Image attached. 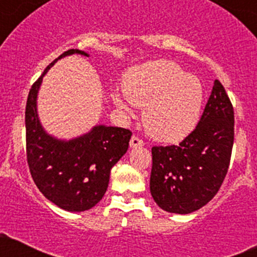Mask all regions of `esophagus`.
I'll list each match as a JSON object with an SVG mask.
<instances>
[{"label": "esophagus", "instance_id": "1", "mask_svg": "<svg viewBox=\"0 0 257 257\" xmlns=\"http://www.w3.org/2000/svg\"><path fill=\"white\" fill-rule=\"evenodd\" d=\"M144 146V141L141 139H139L138 136H133L130 140V148L135 149V148H141Z\"/></svg>", "mask_w": 257, "mask_h": 257}]
</instances>
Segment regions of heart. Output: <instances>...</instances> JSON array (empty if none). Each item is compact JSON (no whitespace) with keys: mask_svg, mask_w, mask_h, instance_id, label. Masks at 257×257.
Here are the masks:
<instances>
[{"mask_svg":"<svg viewBox=\"0 0 257 257\" xmlns=\"http://www.w3.org/2000/svg\"><path fill=\"white\" fill-rule=\"evenodd\" d=\"M124 97L112 94L114 106L131 113V104L145 107L143 123L158 141L177 143L189 135L200 118L204 87L198 77L187 74L175 62L156 59L126 70Z\"/></svg>","mask_w":257,"mask_h":257,"instance_id":"heart-1","label":"heart"}]
</instances>
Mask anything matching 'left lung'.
I'll list each match as a JSON object with an SVG mask.
<instances>
[{"mask_svg": "<svg viewBox=\"0 0 257 257\" xmlns=\"http://www.w3.org/2000/svg\"><path fill=\"white\" fill-rule=\"evenodd\" d=\"M233 107L219 80L194 131L178 146H154L150 192L169 213L188 214L206 206L227 174L233 146Z\"/></svg>", "mask_w": 257, "mask_h": 257, "instance_id": "8db88e82", "label": "left lung"}]
</instances>
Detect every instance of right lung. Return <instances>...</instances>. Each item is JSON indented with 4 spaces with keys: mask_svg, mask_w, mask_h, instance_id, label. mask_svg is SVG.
Returning a JSON list of instances; mask_svg holds the SVG:
<instances>
[{
    "mask_svg": "<svg viewBox=\"0 0 257 257\" xmlns=\"http://www.w3.org/2000/svg\"><path fill=\"white\" fill-rule=\"evenodd\" d=\"M73 54L70 49L48 65L29 92L25 111L26 154L36 187L50 202L68 212L88 211L106 193L114 164L126 154L131 133L122 127L96 124L77 138L58 139L46 133L38 113V94L43 78L58 60Z\"/></svg>",
    "mask_w": 257,
    "mask_h": 257,
    "instance_id": "1",
    "label": "right lung"
}]
</instances>
